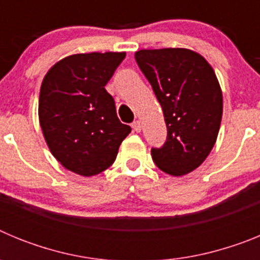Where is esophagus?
Here are the masks:
<instances>
[{"label":"esophagus","mask_w":260,"mask_h":260,"mask_svg":"<svg viewBox=\"0 0 260 260\" xmlns=\"http://www.w3.org/2000/svg\"><path fill=\"white\" fill-rule=\"evenodd\" d=\"M133 128H134V132H137V133H139L142 130V123H141V121H134V122H133Z\"/></svg>","instance_id":"obj_1"}]
</instances>
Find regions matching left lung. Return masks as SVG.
Here are the masks:
<instances>
[{"instance_id":"obj_1","label":"left lung","mask_w":260,"mask_h":260,"mask_svg":"<svg viewBox=\"0 0 260 260\" xmlns=\"http://www.w3.org/2000/svg\"><path fill=\"white\" fill-rule=\"evenodd\" d=\"M138 66L151 83L168 128L161 148L151 155L158 169L187 174L207 158L219 134L222 92L207 59L185 48L142 49Z\"/></svg>"}]
</instances>
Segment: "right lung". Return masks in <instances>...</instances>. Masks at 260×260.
Wrapping results in <instances>:
<instances>
[{
	"label": "right lung",
	"mask_w": 260,
	"mask_h": 260,
	"mask_svg": "<svg viewBox=\"0 0 260 260\" xmlns=\"http://www.w3.org/2000/svg\"><path fill=\"white\" fill-rule=\"evenodd\" d=\"M125 52L79 53L45 74L39 121L50 152L68 171L91 177L113 164L132 127L121 123L105 84Z\"/></svg>",
	"instance_id": "obj_1"
}]
</instances>
